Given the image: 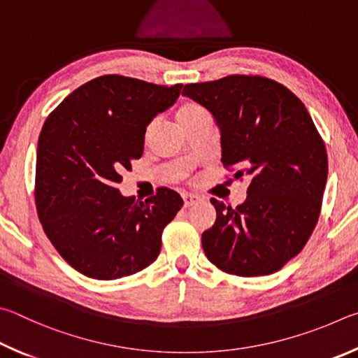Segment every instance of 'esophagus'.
<instances>
[{"instance_id": "1", "label": "esophagus", "mask_w": 358, "mask_h": 358, "mask_svg": "<svg viewBox=\"0 0 358 358\" xmlns=\"http://www.w3.org/2000/svg\"><path fill=\"white\" fill-rule=\"evenodd\" d=\"M182 198H184V206H185V208H190V206L195 204L198 199H199V196L193 195V193H184Z\"/></svg>"}]
</instances>
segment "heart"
<instances>
[{"label": "heart", "instance_id": "b5f03b06", "mask_svg": "<svg viewBox=\"0 0 358 358\" xmlns=\"http://www.w3.org/2000/svg\"><path fill=\"white\" fill-rule=\"evenodd\" d=\"M206 111L201 105L195 103V102H187L182 106H180L179 111H178V119L180 124H184L185 121H190V119L196 117V116H201L206 115ZM150 131V127H148V134Z\"/></svg>", "mask_w": 358, "mask_h": 358}]
</instances>
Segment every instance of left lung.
<instances>
[{
	"label": "left lung",
	"mask_w": 358,
	"mask_h": 358,
	"mask_svg": "<svg viewBox=\"0 0 358 358\" xmlns=\"http://www.w3.org/2000/svg\"><path fill=\"white\" fill-rule=\"evenodd\" d=\"M182 94L214 116L224 168L250 180L237 208L210 199L217 220L201 237L206 256L239 277L278 272L308 242L327 182V150L308 110L259 75L185 85Z\"/></svg>",
	"instance_id": "left-lung-1"
}]
</instances>
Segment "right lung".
Segmentation results:
<instances>
[{
	"mask_svg": "<svg viewBox=\"0 0 358 358\" xmlns=\"http://www.w3.org/2000/svg\"><path fill=\"white\" fill-rule=\"evenodd\" d=\"M182 85L102 75L62 100L37 143L36 208L50 242L75 271L116 280L157 259L162 233L182 208L166 187L146 201L116 185L140 159L149 122L178 100Z\"/></svg>",
	"mask_w": 358,
	"mask_h": 358,
	"instance_id": "right-lung-1",
	"label": "right lung"
}]
</instances>
